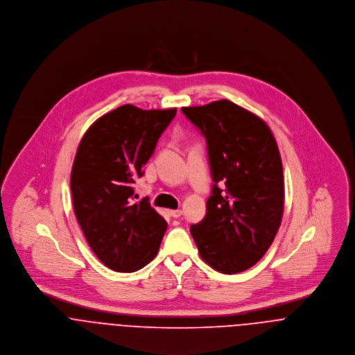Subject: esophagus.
Instances as JSON below:
<instances>
[{"mask_svg": "<svg viewBox=\"0 0 355 355\" xmlns=\"http://www.w3.org/2000/svg\"><path fill=\"white\" fill-rule=\"evenodd\" d=\"M170 215L173 218H180L182 215V211L181 209H173V211H170Z\"/></svg>", "mask_w": 355, "mask_h": 355, "instance_id": "34e87169", "label": "esophagus"}]
</instances>
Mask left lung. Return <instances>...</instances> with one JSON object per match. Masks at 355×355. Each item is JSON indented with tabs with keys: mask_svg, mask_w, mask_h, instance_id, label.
Returning <instances> with one entry per match:
<instances>
[{
	"mask_svg": "<svg viewBox=\"0 0 355 355\" xmlns=\"http://www.w3.org/2000/svg\"><path fill=\"white\" fill-rule=\"evenodd\" d=\"M181 110L205 137L214 181L207 214L191 226V234L214 270L242 272L266 254L283 216V167L275 137L263 119L227 99Z\"/></svg>",
	"mask_w": 355,
	"mask_h": 355,
	"instance_id": "left-lung-1",
	"label": "left lung"
}]
</instances>
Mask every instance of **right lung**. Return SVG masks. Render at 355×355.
<instances>
[{
  "mask_svg": "<svg viewBox=\"0 0 355 355\" xmlns=\"http://www.w3.org/2000/svg\"><path fill=\"white\" fill-rule=\"evenodd\" d=\"M177 109L123 105L84 133L71 173L75 215L96 257L117 272H135L158 253L167 222L147 198L133 202V184Z\"/></svg>",
  "mask_w": 355,
  "mask_h": 355,
  "instance_id": "right-lung-1",
  "label": "right lung"
}]
</instances>
